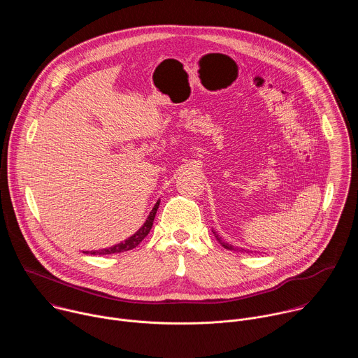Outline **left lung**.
Segmentation results:
<instances>
[{"label": "left lung", "instance_id": "8db88e82", "mask_svg": "<svg viewBox=\"0 0 358 358\" xmlns=\"http://www.w3.org/2000/svg\"><path fill=\"white\" fill-rule=\"evenodd\" d=\"M214 235H215V236H217V239H218V241H220V242H221V245H222V246H224V248H225V249H229V250H234V246H232V245H229V243H225V242H222V241H221V239H220V238H218V235H217V234H215V232H214Z\"/></svg>", "mask_w": 358, "mask_h": 358}]
</instances>
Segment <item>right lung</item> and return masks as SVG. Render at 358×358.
<instances>
[{
  "label": "right lung",
  "mask_w": 358,
  "mask_h": 358,
  "mask_svg": "<svg viewBox=\"0 0 358 358\" xmlns=\"http://www.w3.org/2000/svg\"><path fill=\"white\" fill-rule=\"evenodd\" d=\"M159 206H160V202L157 201L155 208L151 210L148 218L145 220L144 225L134 235H131L129 239H126L124 242H120V243H117V245H115L112 248L100 249V250H90V252H85V253H90V255H112V253H120V252H126V250H130V249L136 248L148 235V232H150V229L152 227V221H155V218H156V213L159 210Z\"/></svg>",
  "instance_id": "1"
}]
</instances>
